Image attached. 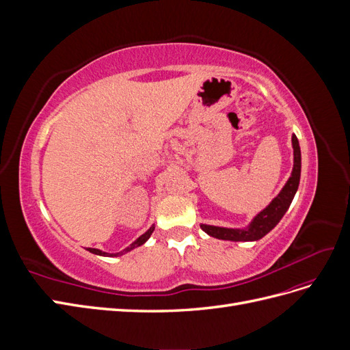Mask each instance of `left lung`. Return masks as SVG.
<instances>
[{
  "instance_id": "1",
  "label": "left lung",
  "mask_w": 350,
  "mask_h": 350,
  "mask_svg": "<svg viewBox=\"0 0 350 350\" xmlns=\"http://www.w3.org/2000/svg\"><path fill=\"white\" fill-rule=\"evenodd\" d=\"M292 147H293V169L288 179V183L280 189V193L271 200V203L262 208L260 213L254 217L247 228H221L213 225H203L200 228L203 229L207 235L224 239V241H234V242H247V241H258L264 235L276 226L280 219L288 211L292 200L298 191L299 179H301V147L296 135H292Z\"/></svg>"
}]
</instances>
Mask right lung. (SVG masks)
Returning a JSON list of instances; mask_svg holds the SVG:
<instances>
[{"label":"right lung","instance_id":"add662e5","mask_svg":"<svg viewBox=\"0 0 350 350\" xmlns=\"http://www.w3.org/2000/svg\"><path fill=\"white\" fill-rule=\"evenodd\" d=\"M153 230H154V225H152V226H150V229H147L142 237L137 238V239L131 243L130 247H126L125 250H122V251H120V252L109 254V252L100 251V250H98V248H88V251H89V252H92V254H96V256H103V257H118V256H122V254H125V252H129V251H131V250H134V248H137V247L143 245V243H144L147 239L150 238V235L153 234Z\"/></svg>","mask_w":350,"mask_h":350}]
</instances>
